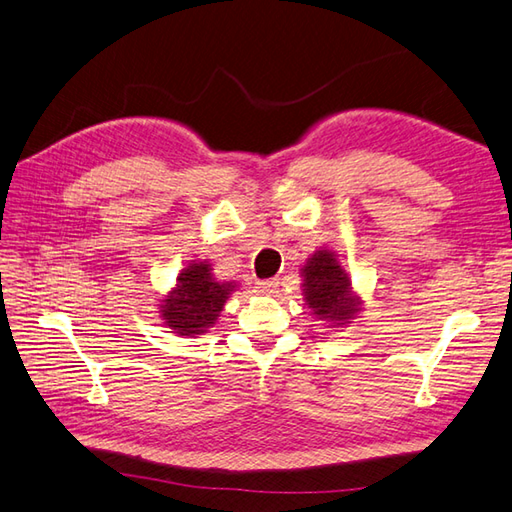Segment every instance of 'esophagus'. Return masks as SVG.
Wrapping results in <instances>:
<instances>
[{"label": "esophagus", "instance_id": "34e87169", "mask_svg": "<svg viewBox=\"0 0 512 512\" xmlns=\"http://www.w3.org/2000/svg\"><path fill=\"white\" fill-rule=\"evenodd\" d=\"M277 281L275 279H266V281H257V292L261 294H275L277 290Z\"/></svg>", "mask_w": 512, "mask_h": 512}]
</instances>
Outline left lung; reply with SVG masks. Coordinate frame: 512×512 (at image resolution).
<instances>
[{
  "label": "left lung",
  "mask_w": 512,
  "mask_h": 512,
  "mask_svg": "<svg viewBox=\"0 0 512 512\" xmlns=\"http://www.w3.org/2000/svg\"><path fill=\"white\" fill-rule=\"evenodd\" d=\"M305 305L316 318L340 327L360 312V299L351 290V279L340 266L338 257L323 248L316 251L301 268Z\"/></svg>",
  "instance_id": "1"
}]
</instances>
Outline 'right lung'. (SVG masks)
<instances>
[{
	"label": "right lung",
	"mask_w": 512,
	"mask_h": 512,
	"mask_svg": "<svg viewBox=\"0 0 512 512\" xmlns=\"http://www.w3.org/2000/svg\"><path fill=\"white\" fill-rule=\"evenodd\" d=\"M235 283L216 281L209 261H198L183 268L176 288L161 301L165 327L181 336H200L216 323Z\"/></svg>",
	"instance_id": "add662e5"
}]
</instances>
